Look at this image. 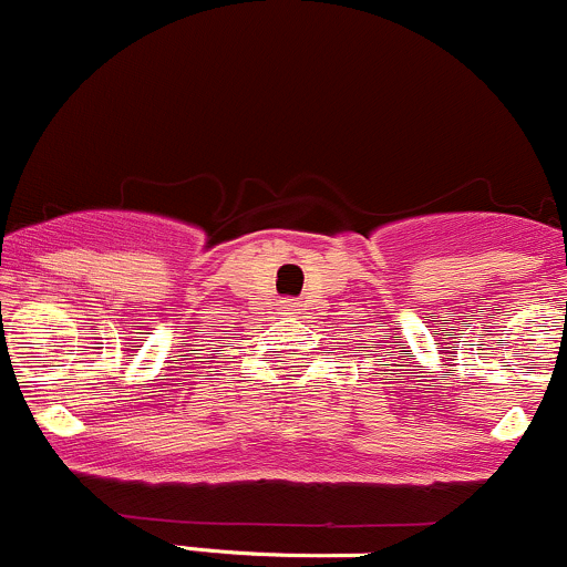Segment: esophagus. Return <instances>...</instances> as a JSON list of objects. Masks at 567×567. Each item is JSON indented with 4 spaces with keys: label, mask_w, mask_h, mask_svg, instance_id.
I'll list each match as a JSON object with an SVG mask.
<instances>
[{
    "label": "esophagus",
    "mask_w": 567,
    "mask_h": 567,
    "mask_svg": "<svg viewBox=\"0 0 567 567\" xmlns=\"http://www.w3.org/2000/svg\"><path fill=\"white\" fill-rule=\"evenodd\" d=\"M284 308L289 310V313H291V310H297V302H291V300H289V302H284Z\"/></svg>",
    "instance_id": "1"
}]
</instances>
